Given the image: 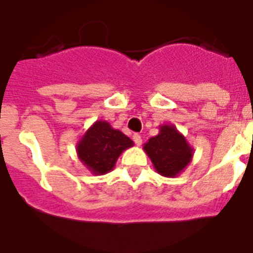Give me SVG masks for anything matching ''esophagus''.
<instances>
[{"label": "esophagus", "instance_id": "34e87169", "mask_svg": "<svg viewBox=\"0 0 253 253\" xmlns=\"http://www.w3.org/2000/svg\"><path fill=\"white\" fill-rule=\"evenodd\" d=\"M132 138H133V142H135L137 146H141V143H142V138H141L140 135L135 133V135L132 136Z\"/></svg>", "mask_w": 253, "mask_h": 253}]
</instances>
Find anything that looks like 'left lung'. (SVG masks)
I'll list each match as a JSON object with an SVG mask.
<instances>
[{
  "mask_svg": "<svg viewBox=\"0 0 253 253\" xmlns=\"http://www.w3.org/2000/svg\"><path fill=\"white\" fill-rule=\"evenodd\" d=\"M159 129V135L143 145V151L147 154L158 174L175 177L192 161L194 150L174 125H161Z\"/></svg>",
  "mask_w": 253,
  "mask_h": 253,
  "instance_id": "left-lung-1",
  "label": "left lung"
}]
</instances>
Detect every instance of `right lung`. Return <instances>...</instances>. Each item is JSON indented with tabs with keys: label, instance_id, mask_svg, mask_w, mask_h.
<instances>
[{
	"label": "right lung",
	"instance_id": "obj_1",
	"mask_svg": "<svg viewBox=\"0 0 253 253\" xmlns=\"http://www.w3.org/2000/svg\"><path fill=\"white\" fill-rule=\"evenodd\" d=\"M133 141L107 121H95L77 143V155L83 165L94 175H104L115 168L125 150Z\"/></svg>",
	"mask_w": 253,
	"mask_h": 253
}]
</instances>
